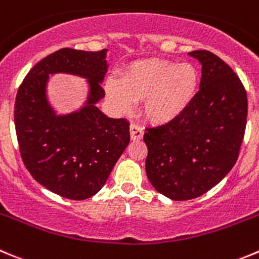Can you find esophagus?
Returning a JSON list of instances; mask_svg holds the SVG:
<instances>
[{
	"mask_svg": "<svg viewBox=\"0 0 259 259\" xmlns=\"http://www.w3.org/2000/svg\"><path fill=\"white\" fill-rule=\"evenodd\" d=\"M143 129L141 126H138L135 124H130V137H132L133 141H141L143 138Z\"/></svg>",
	"mask_w": 259,
	"mask_h": 259,
	"instance_id": "obj_1",
	"label": "esophagus"
}]
</instances>
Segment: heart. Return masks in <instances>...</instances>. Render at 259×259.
<instances>
[{
	"label": "heart",
	"mask_w": 259,
	"mask_h": 259,
	"mask_svg": "<svg viewBox=\"0 0 259 259\" xmlns=\"http://www.w3.org/2000/svg\"><path fill=\"white\" fill-rule=\"evenodd\" d=\"M199 72L189 62L165 59L137 60L121 71V80L108 78L106 96L116 111L129 112L133 101L141 100V113L156 126L175 122L194 102Z\"/></svg>",
	"instance_id": "b5f03b06"
}]
</instances>
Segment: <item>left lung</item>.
<instances>
[{
  "label": "left lung",
  "instance_id": "1",
  "mask_svg": "<svg viewBox=\"0 0 259 259\" xmlns=\"http://www.w3.org/2000/svg\"><path fill=\"white\" fill-rule=\"evenodd\" d=\"M188 55L202 65L194 102L175 122L144 133L147 176L172 200L199 197L230 172L248 115L245 89L233 69L209 51Z\"/></svg>",
  "mask_w": 259,
  "mask_h": 259
}]
</instances>
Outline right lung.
I'll use <instances>...</instances> for the list:
<instances>
[{
	"instance_id": "add662e5",
	"label": "right lung",
	"mask_w": 259,
	"mask_h": 259,
	"mask_svg": "<svg viewBox=\"0 0 259 259\" xmlns=\"http://www.w3.org/2000/svg\"><path fill=\"white\" fill-rule=\"evenodd\" d=\"M107 52L51 53L28 72L16 96L14 117L24 165L46 189L67 199L100 192L130 142L129 121L108 117L97 106L105 97ZM57 73L86 79L80 108L60 114L50 102L48 84Z\"/></svg>"
}]
</instances>
